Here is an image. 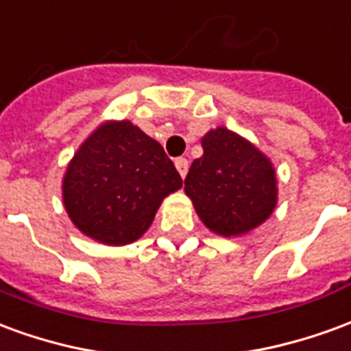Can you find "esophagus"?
Masks as SVG:
<instances>
[{
  "mask_svg": "<svg viewBox=\"0 0 351 351\" xmlns=\"http://www.w3.org/2000/svg\"><path fill=\"white\" fill-rule=\"evenodd\" d=\"M175 165H176V171L180 173V176H182V178L188 175L190 163H188V160H186V158H178V160H175Z\"/></svg>",
  "mask_w": 351,
  "mask_h": 351,
  "instance_id": "esophagus-1",
  "label": "esophagus"
}]
</instances>
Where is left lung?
<instances>
[{"instance_id": "obj_1", "label": "left lung", "mask_w": 351, "mask_h": 351, "mask_svg": "<svg viewBox=\"0 0 351 351\" xmlns=\"http://www.w3.org/2000/svg\"><path fill=\"white\" fill-rule=\"evenodd\" d=\"M201 146L184 180L199 220L220 237L246 235L269 220L278 203L272 161L223 125L206 131Z\"/></svg>"}]
</instances>
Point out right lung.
<instances>
[{"label": "right lung", "mask_w": 351, "mask_h": 351, "mask_svg": "<svg viewBox=\"0 0 351 351\" xmlns=\"http://www.w3.org/2000/svg\"><path fill=\"white\" fill-rule=\"evenodd\" d=\"M180 188L182 178L158 141L130 120H107L67 163L62 199L82 235L125 246L145 235L163 199Z\"/></svg>", "instance_id": "right-lung-1"}]
</instances>
